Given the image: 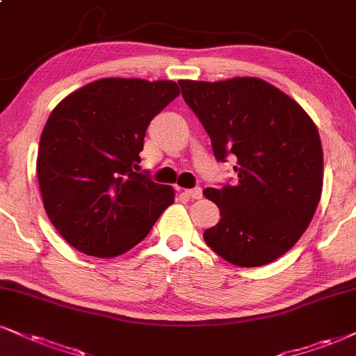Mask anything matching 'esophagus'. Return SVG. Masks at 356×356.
Instances as JSON below:
<instances>
[{
  "instance_id": "obj_1",
  "label": "esophagus",
  "mask_w": 356,
  "mask_h": 356,
  "mask_svg": "<svg viewBox=\"0 0 356 356\" xmlns=\"http://www.w3.org/2000/svg\"><path fill=\"white\" fill-rule=\"evenodd\" d=\"M185 193L193 200H200L203 196V190L201 188H193V190H185Z\"/></svg>"
}]
</instances>
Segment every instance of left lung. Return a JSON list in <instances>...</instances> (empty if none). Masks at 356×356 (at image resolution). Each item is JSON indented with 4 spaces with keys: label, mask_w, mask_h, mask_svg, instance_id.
<instances>
[{
    "label": "left lung",
    "mask_w": 356,
    "mask_h": 356,
    "mask_svg": "<svg viewBox=\"0 0 356 356\" xmlns=\"http://www.w3.org/2000/svg\"><path fill=\"white\" fill-rule=\"evenodd\" d=\"M178 84L216 160L238 158V185L203 191L221 213L204 231L206 244L234 266L269 264L300 239L322 196L317 127L296 100L262 79Z\"/></svg>",
    "instance_id": "8db88e82"
}]
</instances>
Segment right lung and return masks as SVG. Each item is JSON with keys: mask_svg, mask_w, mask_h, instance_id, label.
<instances>
[{"mask_svg": "<svg viewBox=\"0 0 356 356\" xmlns=\"http://www.w3.org/2000/svg\"><path fill=\"white\" fill-rule=\"evenodd\" d=\"M178 95L173 81L107 77L51 112L39 142V188L52 226L77 251L120 256L173 204V188L134 170L152 118Z\"/></svg>", "mask_w": 356, "mask_h": 356, "instance_id": "1", "label": "right lung"}]
</instances>
